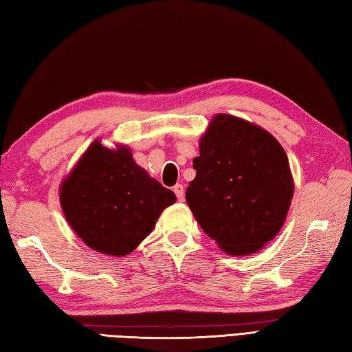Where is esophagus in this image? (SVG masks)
<instances>
[{"mask_svg":"<svg viewBox=\"0 0 352 352\" xmlns=\"http://www.w3.org/2000/svg\"><path fill=\"white\" fill-rule=\"evenodd\" d=\"M174 192H175L178 201H183L184 199V186L183 184H177L175 188H174Z\"/></svg>","mask_w":352,"mask_h":352,"instance_id":"obj_1","label":"esophagus"}]
</instances>
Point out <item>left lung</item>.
<instances>
[{"label": "left lung", "instance_id": "obj_1", "mask_svg": "<svg viewBox=\"0 0 352 352\" xmlns=\"http://www.w3.org/2000/svg\"><path fill=\"white\" fill-rule=\"evenodd\" d=\"M186 201L204 233L230 256L260 251L278 234L294 197L280 142L261 126L219 113L199 139Z\"/></svg>", "mask_w": 352, "mask_h": 352}]
</instances>
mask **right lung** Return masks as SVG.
I'll use <instances>...</instances> for the list:
<instances>
[{
	"mask_svg": "<svg viewBox=\"0 0 352 352\" xmlns=\"http://www.w3.org/2000/svg\"><path fill=\"white\" fill-rule=\"evenodd\" d=\"M175 193L136 164L129 146L95 139L60 184L66 221L89 248L122 257L151 233Z\"/></svg>",
	"mask_w": 352,
	"mask_h": 352,
	"instance_id": "right-lung-1",
	"label": "right lung"
}]
</instances>
